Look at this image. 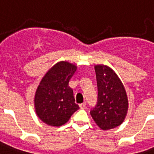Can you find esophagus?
Returning <instances> with one entry per match:
<instances>
[{"label": "esophagus", "instance_id": "1", "mask_svg": "<svg viewBox=\"0 0 154 154\" xmlns=\"http://www.w3.org/2000/svg\"><path fill=\"white\" fill-rule=\"evenodd\" d=\"M79 106H80V108H81V109H86V103H81V104H79Z\"/></svg>", "mask_w": 154, "mask_h": 154}]
</instances>
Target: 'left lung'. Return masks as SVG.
I'll return each mask as SVG.
<instances>
[{"label":"left lung","mask_w":154,"mask_h":154,"mask_svg":"<svg viewBox=\"0 0 154 154\" xmlns=\"http://www.w3.org/2000/svg\"><path fill=\"white\" fill-rule=\"evenodd\" d=\"M98 86V102L91 109L94 122L103 131L120 126L128 110V98L120 78L107 65L94 66Z\"/></svg>","instance_id":"8db88e82"}]
</instances>
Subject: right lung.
Returning <instances> with one entry per match:
<instances>
[{"mask_svg": "<svg viewBox=\"0 0 154 154\" xmlns=\"http://www.w3.org/2000/svg\"><path fill=\"white\" fill-rule=\"evenodd\" d=\"M77 68L74 63L60 61L51 67L40 82L34 97V107L38 118L48 126L65 124L79 109L68 84Z\"/></svg>", "mask_w": 154, "mask_h": 154, "instance_id": "right-lung-1", "label": "right lung"}]
</instances>
